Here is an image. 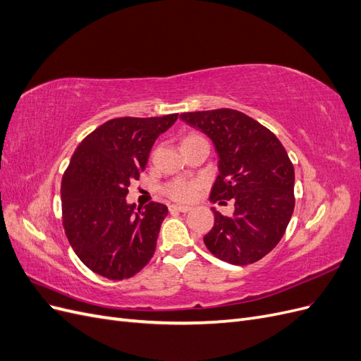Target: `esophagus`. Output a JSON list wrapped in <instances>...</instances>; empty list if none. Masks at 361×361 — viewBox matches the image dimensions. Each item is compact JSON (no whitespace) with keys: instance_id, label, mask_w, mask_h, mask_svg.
Listing matches in <instances>:
<instances>
[{"instance_id":"34e87169","label":"esophagus","mask_w":361,"mask_h":361,"mask_svg":"<svg viewBox=\"0 0 361 361\" xmlns=\"http://www.w3.org/2000/svg\"><path fill=\"white\" fill-rule=\"evenodd\" d=\"M169 209L171 212H188V211H191V207L190 206H180V204H171Z\"/></svg>"}]
</instances>
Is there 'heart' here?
<instances>
[{
	"mask_svg": "<svg viewBox=\"0 0 361 361\" xmlns=\"http://www.w3.org/2000/svg\"><path fill=\"white\" fill-rule=\"evenodd\" d=\"M194 137L195 135H190L185 140H190V138H194ZM197 190H199V182L188 180V179L171 180L170 183L166 185V187H164V191H166L169 197L173 199V200H178V202L192 200L195 197V194H197Z\"/></svg>",
	"mask_w": 361,
	"mask_h": 361,
	"instance_id": "1",
	"label": "heart"
}]
</instances>
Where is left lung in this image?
Listing matches in <instances>:
<instances>
[{"label":"left lung","mask_w":361,"mask_h":361,"mask_svg":"<svg viewBox=\"0 0 361 361\" xmlns=\"http://www.w3.org/2000/svg\"><path fill=\"white\" fill-rule=\"evenodd\" d=\"M180 118L211 138L218 176L211 202H235L232 216L214 211L215 223L203 241L232 265L255 264L274 248L295 207V171L285 147L269 129L236 110L183 113Z\"/></svg>","instance_id":"1"}]
</instances>
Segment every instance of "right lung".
<instances>
[{
  "mask_svg": "<svg viewBox=\"0 0 361 361\" xmlns=\"http://www.w3.org/2000/svg\"><path fill=\"white\" fill-rule=\"evenodd\" d=\"M178 120H108L76 147L61 179L63 227L82 264L110 280L135 276L152 259L169 209L128 203V188L145 170L155 140Z\"/></svg>",
  "mask_w": 361,
  "mask_h": 361,
  "instance_id": "1",
  "label": "right lung"
}]
</instances>
